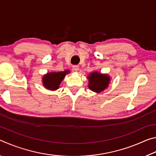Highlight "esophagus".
<instances>
[{
  "mask_svg": "<svg viewBox=\"0 0 156 156\" xmlns=\"http://www.w3.org/2000/svg\"><path fill=\"white\" fill-rule=\"evenodd\" d=\"M72 68L74 71H78L79 70V66L78 65H73Z\"/></svg>",
  "mask_w": 156,
  "mask_h": 156,
  "instance_id": "obj_1",
  "label": "esophagus"
}]
</instances>
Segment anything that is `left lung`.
I'll list each match as a JSON object with an SVG mask.
<instances>
[{"instance_id": "obj_1", "label": "left lung", "mask_w": 156, "mask_h": 156, "mask_svg": "<svg viewBox=\"0 0 156 156\" xmlns=\"http://www.w3.org/2000/svg\"><path fill=\"white\" fill-rule=\"evenodd\" d=\"M88 77L89 88L91 91L100 93L108 87L110 78L107 75L100 74L98 72L91 73Z\"/></svg>"}]
</instances>
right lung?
Masks as SVG:
<instances>
[{
	"mask_svg": "<svg viewBox=\"0 0 156 156\" xmlns=\"http://www.w3.org/2000/svg\"><path fill=\"white\" fill-rule=\"evenodd\" d=\"M69 71H65L61 72H53L47 73L44 76L43 84L47 89L50 90H56L58 89L60 83H61L65 75L68 73Z\"/></svg>",
	"mask_w": 156,
	"mask_h": 156,
	"instance_id": "1",
	"label": "right lung"
}]
</instances>
